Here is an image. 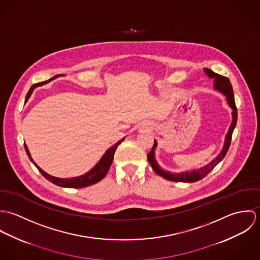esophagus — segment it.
Masks as SVG:
<instances>
[{
    "instance_id": "obj_1",
    "label": "esophagus",
    "mask_w": 260,
    "mask_h": 260,
    "mask_svg": "<svg viewBox=\"0 0 260 260\" xmlns=\"http://www.w3.org/2000/svg\"><path fill=\"white\" fill-rule=\"evenodd\" d=\"M151 128V124L150 123H143L142 125H141V129H143V130H148Z\"/></svg>"
}]
</instances>
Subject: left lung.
<instances>
[{"instance_id": "1", "label": "left lung", "mask_w": 260, "mask_h": 260, "mask_svg": "<svg viewBox=\"0 0 260 260\" xmlns=\"http://www.w3.org/2000/svg\"><path fill=\"white\" fill-rule=\"evenodd\" d=\"M204 72L209 78L214 79V88L226 96L227 103H228L229 107L232 109V122H231L229 130L226 134L224 146H223L221 152L218 154V156L216 158H214L210 163L205 165L204 167H201L200 169L192 170L189 172L171 173L169 171L163 170L158 165V163L155 159V149L157 146V142H156V140H154V145L151 149V151L147 154V159H148L149 163H150L151 167L153 168L154 172L166 180L174 181V182H196V181L204 178L225 157V155L229 149V146H230L232 133H233V130H234V128L236 126V122H237V109H236V105H235V101H234V94H233V89H232L231 83L227 77L216 74L215 72H213L210 69L205 68Z\"/></svg>"}]
</instances>
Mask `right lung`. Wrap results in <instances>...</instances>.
<instances>
[{
    "mask_svg": "<svg viewBox=\"0 0 260 260\" xmlns=\"http://www.w3.org/2000/svg\"><path fill=\"white\" fill-rule=\"evenodd\" d=\"M56 77H58V75L55 76V77H53V78H51V79H49V80H47V81H44V82H41V83L34 84V85L30 88V90H29V92H28V94H27V96H26L25 102L28 101V99L30 98V96H31V94H32V92L34 91L35 88H37L38 86H42V85H44V84L49 83L50 81H52V80L55 79ZM124 139H125V138L121 139V140L118 141L115 145H113L111 148L108 149V150L105 152V154L103 155V157L100 159V161H99V162L95 165V167H93L89 172H87V173L84 174V175H81V176H78V177H73V178H58V177H55V176H52V175L46 173L45 171H43V170L38 166L37 164L34 162V160H33L32 157H31V154H30V152H29V149H28L26 144H25V150H26V152H27L28 157H29L30 160L35 164V166L37 167L38 170L40 171V173H41L47 180H49L50 182H52V183H54V184H56V185L60 186V187H67V188H83V187L93 185V184H95V183L101 181V180L106 176V174L108 173V171H109V169H110L112 162H113L114 153H115L116 149L118 147V145H119Z\"/></svg>",
    "mask_w": 260,
    "mask_h": 260,
    "instance_id": "obj_1",
    "label": "right lung"
}]
</instances>
